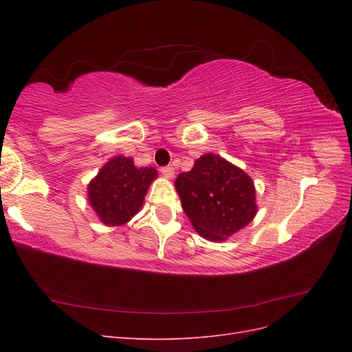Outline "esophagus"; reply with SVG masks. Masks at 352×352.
<instances>
[{
	"label": "esophagus",
	"instance_id": "obj_1",
	"mask_svg": "<svg viewBox=\"0 0 352 352\" xmlns=\"http://www.w3.org/2000/svg\"><path fill=\"white\" fill-rule=\"evenodd\" d=\"M160 172H162V175H163L166 179H172V177L175 176V168H173L172 166L163 167L162 170H160Z\"/></svg>",
	"mask_w": 352,
	"mask_h": 352
}]
</instances>
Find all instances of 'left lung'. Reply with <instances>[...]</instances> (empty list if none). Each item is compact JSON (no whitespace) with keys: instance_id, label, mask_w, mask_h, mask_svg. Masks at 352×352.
<instances>
[{"instance_id":"8db88e82","label":"left lung","mask_w":352,"mask_h":352,"mask_svg":"<svg viewBox=\"0 0 352 352\" xmlns=\"http://www.w3.org/2000/svg\"><path fill=\"white\" fill-rule=\"evenodd\" d=\"M185 214L198 235L223 242L257 214L254 180L217 154H204L175 182Z\"/></svg>"}]
</instances>
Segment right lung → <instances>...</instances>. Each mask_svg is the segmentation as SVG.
<instances>
[{
	"mask_svg": "<svg viewBox=\"0 0 352 352\" xmlns=\"http://www.w3.org/2000/svg\"><path fill=\"white\" fill-rule=\"evenodd\" d=\"M158 177L154 167H136L133 158L116 155L88 184V201L105 226H123L144 206L148 188Z\"/></svg>",
	"mask_w": 352,
	"mask_h": 352,
	"instance_id": "right-lung-1",
	"label": "right lung"
}]
</instances>
